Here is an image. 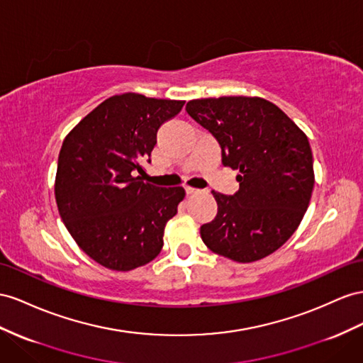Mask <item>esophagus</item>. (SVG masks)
<instances>
[{
    "mask_svg": "<svg viewBox=\"0 0 363 363\" xmlns=\"http://www.w3.org/2000/svg\"><path fill=\"white\" fill-rule=\"evenodd\" d=\"M185 191H187V194H196V193H199L198 189H193V187H185Z\"/></svg>",
    "mask_w": 363,
    "mask_h": 363,
    "instance_id": "1",
    "label": "esophagus"
}]
</instances>
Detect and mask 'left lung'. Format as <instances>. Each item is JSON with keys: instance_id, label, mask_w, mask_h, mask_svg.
Masks as SVG:
<instances>
[{"instance_id": "8db88e82", "label": "left lung", "mask_w": 363, "mask_h": 363, "mask_svg": "<svg viewBox=\"0 0 363 363\" xmlns=\"http://www.w3.org/2000/svg\"><path fill=\"white\" fill-rule=\"evenodd\" d=\"M185 108L218 139L222 164L239 172L233 196L211 191L218 215L201 227L203 244L240 264L274 253L310 206L314 170L308 138L259 96L199 98Z\"/></svg>"}]
</instances>
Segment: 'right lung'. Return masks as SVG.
<instances>
[{"label": "right lung", "instance_id": "1", "mask_svg": "<svg viewBox=\"0 0 363 363\" xmlns=\"http://www.w3.org/2000/svg\"><path fill=\"white\" fill-rule=\"evenodd\" d=\"M185 101L123 93L102 101L64 138L55 199L78 247L115 272L143 267L161 253L164 230L185 198L182 187L144 182L157 128Z\"/></svg>", "mask_w": 363, "mask_h": 363}]
</instances>
